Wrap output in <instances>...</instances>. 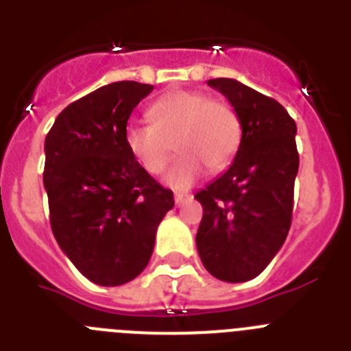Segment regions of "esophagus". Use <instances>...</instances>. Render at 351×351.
<instances>
[{
	"instance_id": "1",
	"label": "esophagus",
	"mask_w": 351,
	"mask_h": 351,
	"mask_svg": "<svg viewBox=\"0 0 351 351\" xmlns=\"http://www.w3.org/2000/svg\"><path fill=\"white\" fill-rule=\"evenodd\" d=\"M173 200H176V206H184L188 200H191V195L188 193H176L173 195Z\"/></svg>"
}]
</instances>
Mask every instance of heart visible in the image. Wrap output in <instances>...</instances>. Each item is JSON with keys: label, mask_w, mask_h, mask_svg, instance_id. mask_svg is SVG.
I'll return each instance as SVG.
<instances>
[{"label": "heart", "mask_w": 351, "mask_h": 351, "mask_svg": "<svg viewBox=\"0 0 351 351\" xmlns=\"http://www.w3.org/2000/svg\"><path fill=\"white\" fill-rule=\"evenodd\" d=\"M153 125L132 121L125 144L133 160L151 176L163 172L173 151L181 158L167 173L172 188H190L204 169L221 172L235 158L243 138L237 112L202 91H173L149 108ZM176 149H173V147Z\"/></svg>", "instance_id": "obj_1"}]
</instances>
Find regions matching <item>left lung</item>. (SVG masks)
I'll list each match as a JSON object with an SVG mask.
<instances>
[{
	"label": "left lung",
	"mask_w": 351,
	"mask_h": 351,
	"mask_svg": "<svg viewBox=\"0 0 351 351\" xmlns=\"http://www.w3.org/2000/svg\"><path fill=\"white\" fill-rule=\"evenodd\" d=\"M243 126L232 165L195 195L204 207L197 250L204 267L226 283L267 267L291 225L299 170L295 121L281 104L234 79H210Z\"/></svg>",
	"instance_id": "1"
}]
</instances>
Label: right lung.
<instances>
[{
  "label": "right lung",
  "mask_w": 351,
  "mask_h": 351,
  "mask_svg": "<svg viewBox=\"0 0 351 351\" xmlns=\"http://www.w3.org/2000/svg\"><path fill=\"white\" fill-rule=\"evenodd\" d=\"M151 84L121 80L82 96L45 137L43 186L56 241L82 276L100 287L135 280L153 255L173 193L158 184L125 144L133 108Z\"/></svg>",
  "instance_id": "1"
}]
</instances>
